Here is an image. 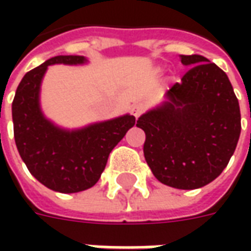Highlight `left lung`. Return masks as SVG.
I'll use <instances>...</instances> for the list:
<instances>
[{"label": "left lung", "mask_w": 251, "mask_h": 251, "mask_svg": "<svg viewBox=\"0 0 251 251\" xmlns=\"http://www.w3.org/2000/svg\"><path fill=\"white\" fill-rule=\"evenodd\" d=\"M84 62L77 55L48 59L25 74L12 103L14 141L20 156L41 184L62 194H75L95 185L110 152L130 129L125 115L77 130L60 129L43 115L39 93L48 66Z\"/></svg>", "instance_id": "left-lung-1"}]
</instances>
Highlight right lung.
<instances>
[{
  "instance_id": "obj_1",
  "label": "right lung",
  "mask_w": 251,
  "mask_h": 251,
  "mask_svg": "<svg viewBox=\"0 0 251 251\" xmlns=\"http://www.w3.org/2000/svg\"><path fill=\"white\" fill-rule=\"evenodd\" d=\"M169 88L168 102L137 121L145 131L144 156L154 177L169 187L196 189L226 168L241 134V111L226 72L199 55Z\"/></svg>"
}]
</instances>
